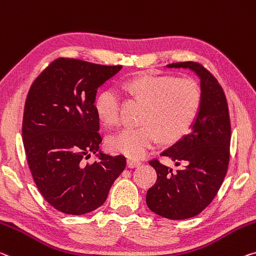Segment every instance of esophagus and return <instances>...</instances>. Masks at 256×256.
I'll return each mask as SVG.
<instances>
[{"mask_svg":"<svg viewBox=\"0 0 256 256\" xmlns=\"http://www.w3.org/2000/svg\"><path fill=\"white\" fill-rule=\"evenodd\" d=\"M126 164H128V168H139V166L141 165V162L138 160H134V158H128Z\"/></svg>","mask_w":256,"mask_h":256,"instance_id":"1","label":"esophagus"}]
</instances>
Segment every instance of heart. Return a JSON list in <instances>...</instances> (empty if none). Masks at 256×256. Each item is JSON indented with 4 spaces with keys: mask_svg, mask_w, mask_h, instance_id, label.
I'll return each mask as SVG.
<instances>
[{
    "mask_svg": "<svg viewBox=\"0 0 256 256\" xmlns=\"http://www.w3.org/2000/svg\"><path fill=\"white\" fill-rule=\"evenodd\" d=\"M125 86L144 108L139 128H125L108 138L112 152L130 157L144 156L157 144L174 142L186 136L196 120L202 104L200 85L192 78L142 75ZM96 110L104 124L112 126L120 120V96L106 88L96 100Z\"/></svg>",
    "mask_w": 256,
    "mask_h": 256,
    "instance_id": "heart-1",
    "label": "heart"
}]
</instances>
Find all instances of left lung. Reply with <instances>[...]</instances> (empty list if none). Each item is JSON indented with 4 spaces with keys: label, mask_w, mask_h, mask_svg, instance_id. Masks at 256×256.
<instances>
[{
    "label": "left lung",
    "mask_w": 256,
    "mask_h": 256,
    "mask_svg": "<svg viewBox=\"0 0 256 256\" xmlns=\"http://www.w3.org/2000/svg\"><path fill=\"white\" fill-rule=\"evenodd\" d=\"M168 68H186L200 80L202 104L188 134L160 154L184 168H172L152 160L157 181L147 192L150 210L170 220H184L208 208L228 171L231 126L226 94L216 77L202 64L176 62Z\"/></svg>",
    "instance_id": "1"
}]
</instances>
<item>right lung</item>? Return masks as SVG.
<instances>
[{
  "label": "right lung",
  "instance_id": "1",
  "mask_svg": "<svg viewBox=\"0 0 256 256\" xmlns=\"http://www.w3.org/2000/svg\"><path fill=\"white\" fill-rule=\"evenodd\" d=\"M122 66H102L59 58L38 76L28 92L22 141L36 186L48 204L64 214L82 216L104 204L126 166L124 156L99 148L96 96ZM100 160L85 166L83 158Z\"/></svg>",
  "mask_w": 256,
  "mask_h": 256
}]
</instances>
